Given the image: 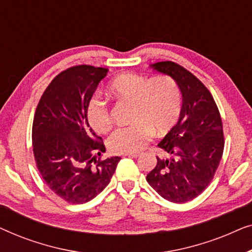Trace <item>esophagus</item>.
I'll use <instances>...</instances> for the list:
<instances>
[{
  "instance_id": "34e87169",
  "label": "esophagus",
  "mask_w": 252,
  "mask_h": 252,
  "mask_svg": "<svg viewBox=\"0 0 252 252\" xmlns=\"http://www.w3.org/2000/svg\"><path fill=\"white\" fill-rule=\"evenodd\" d=\"M125 156H127V157H132V158H136V157H139V156H140V154H139V153H133V154H125Z\"/></svg>"
}]
</instances>
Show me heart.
<instances>
[{"mask_svg": "<svg viewBox=\"0 0 252 252\" xmlns=\"http://www.w3.org/2000/svg\"><path fill=\"white\" fill-rule=\"evenodd\" d=\"M108 91L117 99L133 102L134 105V123L116 129L109 137L108 147L111 153H137L153 140L154 132L157 135H165L173 129L180 118L181 89L170 75L149 78L126 72L112 79ZM86 118L89 126L98 134H105L112 126L108 105L98 98L89 99Z\"/></svg>", "mask_w": 252, "mask_h": 252, "instance_id": "heart-1", "label": "heart"}]
</instances>
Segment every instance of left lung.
I'll return each mask as SVG.
<instances>
[{"label": "left lung", "instance_id": "left-lung-1", "mask_svg": "<svg viewBox=\"0 0 252 252\" xmlns=\"http://www.w3.org/2000/svg\"><path fill=\"white\" fill-rule=\"evenodd\" d=\"M151 66L175 79L182 108L177 125L158 143L170 157H157L147 181L163 198L186 203L205 190L219 166L225 146L221 117L211 93L191 72L171 61Z\"/></svg>", "mask_w": 252, "mask_h": 252}]
</instances>
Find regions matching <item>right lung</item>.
<instances>
[{
    "label": "right lung",
    "instance_id": "1",
    "mask_svg": "<svg viewBox=\"0 0 252 252\" xmlns=\"http://www.w3.org/2000/svg\"><path fill=\"white\" fill-rule=\"evenodd\" d=\"M108 68L77 65L62 71L43 92L32 127L34 159L48 187L84 204L109 185L120 157L102 159L105 146L86 118V106Z\"/></svg>",
    "mask_w": 252,
    "mask_h": 252
}]
</instances>
